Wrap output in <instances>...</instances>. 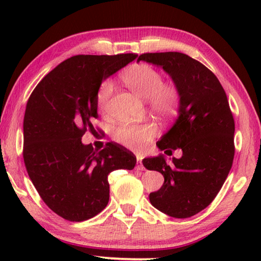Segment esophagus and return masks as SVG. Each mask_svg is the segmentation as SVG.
Segmentation results:
<instances>
[{"label":"esophagus","instance_id":"esophagus-1","mask_svg":"<svg viewBox=\"0 0 261 261\" xmlns=\"http://www.w3.org/2000/svg\"><path fill=\"white\" fill-rule=\"evenodd\" d=\"M136 169L137 170H145V167H144L143 162H141L140 159H138V160H137V162H136Z\"/></svg>","mask_w":261,"mask_h":261}]
</instances>
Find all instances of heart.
<instances>
[{"mask_svg":"<svg viewBox=\"0 0 261 261\" xmlns=\"http://www.w3.org/2000/svg\"><path fill=\"white\" fill-rule=\"evenodd\" d=\"M125 85L141 99H147L149 109L161 117L174 115L179 107L180 92L174 83H163L162 74L156 69L145 63L135 64L122 76ZM114 83L107 79L101 84L96 102L101 113L107 112ZM158 127L152 122L140 124H121L115 130L114 138L117 143L132 149H141L156 135Z\"/></svg>","mask_w":261,"mask_h":261,"instance_id":"b5f03b06","label":"heart"}]
</instances>
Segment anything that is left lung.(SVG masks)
<instances>
[{
    "label": "left lung",
    "mask_w": 261,
    "mask_h": 261,
    "mask_svg": "<svg viewBox=\"0 0 261 261\" xmlns=\"http://www.w3.org/2000/svg\"><path fill=\"white\" fill-rule=\"evenodd\" d=\"M139 61L161 67L179 88L178 118L156 145L166 154L182 149L183 155L171 163L163 155L147 158L143 165L165 177L161 189L149 193L151 204L187 219L214 200L231 169L235 121L219 79L199 61L178 51L145 53Z\"/></svg>",
    "instance_id": "obj_1"
}]
</instances>
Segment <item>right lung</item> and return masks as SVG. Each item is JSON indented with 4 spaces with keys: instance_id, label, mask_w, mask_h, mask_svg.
<instances>
[{
    "instance_id": "add662e5",
    "label": "right lung",
    "mask_w": 261,
    "mask_h": 261,
    "mask_svg": "<svg viewBox=\"0 0 261 261\" xmlns=\"http://www.w3.org/2000/svg\"><path fill=\"white\" fill-rule=\"evenodd\" d=\"M136 57L72 56L46 74L29 98L24 163L41 199L61 218L81 222L99 214L109 201L108 175L136 166V156L121 145L108 143L96 151L82 143L87 130L95 131L101 83Z\"/></svg>"
}]
</instances>
